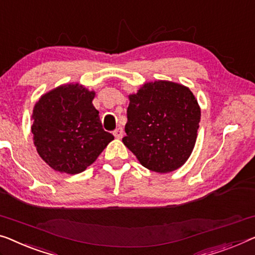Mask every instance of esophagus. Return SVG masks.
<instances>
[{
	"instance_id": "esophagus-1",
	"label": "esophagus",
	"mask_w": 255,
	"mask_h": 255,
	"mask_svg": "<svg viewBox=\"0 0 255 255\" xmlns=\"http://www.w3.org/2000/svg\"><path fill=\"white\" fill-rule=\"evenodd\" d=\"M113 134H114V136H115L116 139H121L122 136H123V134H124V132H123V128H116V130L113 132Z\"/></svg>"
}]
</instances>
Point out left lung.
I'll return each instance as SVG.
<instances>
[{"label":"left lung","instance_id":"1","mask_svg":"<svg viewBox=\"0 0 255 255\" xmlns=\"http://www.w3.org/2000/svg\"><path fill=\"white\" fill-rule=\"evenodd\" d=\"M123 143L149 170L175 171L189 160L197 141L201 110L189 87L155 80L128 95Z\"/></svg>","mask_w":255,"mask_h":255}]
</instances>
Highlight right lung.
<instances>
[{
	"mask_svg": "<svg viewBox=\"0 0 255 255\" xmlns=\"http://www.w3.org/2000/svg\"><path fill=\"white\" fill-rule=\"evenodd\" d=\"M94 91L64 84L41 95L32 114L36 152L55 171L83 172L114 140L102 128Z\"/></svg>",
	"mask_w": 255,
	"mask_h": 255,
	"instance_id": "1",
	"label": "right lung"
}]
</instances>
